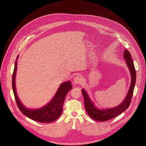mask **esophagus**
<instances>
[{
  "instance_id": "obj_1",
  "label": "esophagus",
  "mask_w": 146,
  "mask_h": 146,
  "mask_svg": "<svg viewBox=\"0 0 146 146\" xmlns=\"http://www.w3.org/2000/svg\"><path fill=\"white\" fill-rule=\"evenodd\" d=\"M73 82L75 84L81 83L83 82V79L80 76L77 75L74 78L73 80Z\"/></svg>"
}]
</instances>
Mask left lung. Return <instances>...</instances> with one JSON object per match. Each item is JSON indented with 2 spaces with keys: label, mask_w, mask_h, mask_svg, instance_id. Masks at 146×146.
Listing matches in <instances>:
<instances>
[{
  "label": "left lung",
  "mask_w": 146,
  "mask_h": 146,
  "mask_svg": "<svg viewBox=\"0 0 146 146\" xmlns=\"http://www.w3.org/2000/svg\"><path fill=\"white\" fill-rule=\"evenodd\" d=\"M124 58L126 60V63L130 70L131 80L129 92L125 100L121 104L113 108L100 110L95 106L94 103L89 97V96L86 91L84 89H82V92L83 96L85 108L88 114L92 119L100 121H106L109 120L117 116L120 113L123 112L129 107L130 104L136 82V72L134 63L131 57V54L126 49H125L124 50Z\"/></svg>",
  "instance_id": "1"
}]
</instances>
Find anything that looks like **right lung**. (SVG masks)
Listing matches in <instances>:
<instances>
[{"label":"right lung","instance_id":"1","mask_svg":"<svg viewBox=\"0 0 146 146\" xmlns=\"http://www.w3.org/2000/svg\"><path fill=\"white\" fill-rule=\"evenodd\" d=\"M18 58L19 56L15 61V66L12 76V88L15 100L19 108L23 114L34 121L44 123H49L56 121L62 112L63 104L66 94L72 88L71 83L68 81L61 84L52 100L44 107L36 110L27 109L21 103L16 93L15 79Z\"/></svg>","mask_w":146,"mask_h":146}]
</instances>
